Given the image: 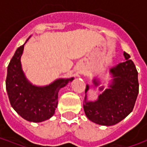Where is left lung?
Listing matches in <instances>:
<instances>
[{
	"instance_id": "1",
	"label": "left lung",
	"mask_w": 147,
	"mask_h": 147,
	"mask_svg": "<svg viewBox=\"0 0 147 147\" xmlns=\"http://www.w3.org/2000/svg\"><path fill=\"white\" fill-rule=\"evenodd\" d=\"M125 62L120 63L109 69L112 80L108 87L100 86L102 83L98 77H94L92 83L99 86L102 91L94 101L87 99L90 89L87 84L85 90L83 109L86 117L94 123L103 126H112L120 122L133 110L139 94L138 71L130 56L123 53Z\"/></svg>"
}]
</instances>
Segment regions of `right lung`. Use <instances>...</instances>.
I'll return each instance as SVG.
<instances>
[{
    "mask_svg": "<svg viewBox=\"0 0 147 147\" xmlns=\"http://www.w3.org/2000/svg\"><path fill=\"white\" fill-rule=\"evenodd\" d=\"M30 38L16 49L8 64L6 90L15 111L27 121L38 123L53 116L57 106L59 90L71 82L74 77L57 79L46 86H36L30 83L21 64L24 45Z\"/></svg>",
    "mask_w": 147,
    "mask_h": 147,
    "instance_id": "obj_1",
    "label": "right lung"
}]
</instances>
